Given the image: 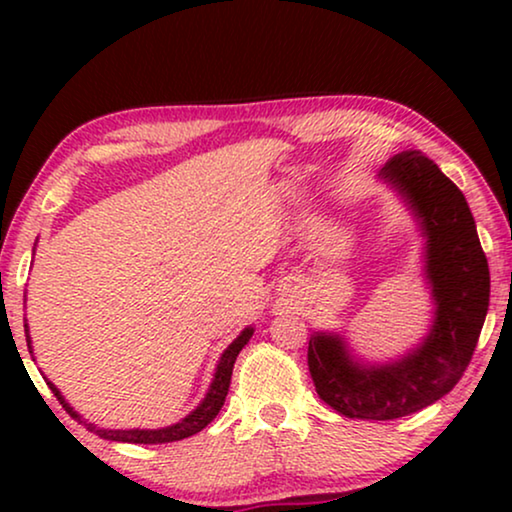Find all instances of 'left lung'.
<instances>
[{
	"label": "left lung",
	"mask_w": 512,
	"mask_h": 512,
	"mask_svg": "<svg viewBox=\"0 0 512 512\" xmlns=\"http://www.w3.org/2000/svg\"><path fill=\"white\" fill-rule=\"evenodd\" d=\"M419 219L436 319L419 347L384 366L352 359L345 338L314 333L307 366L319 398L352 419H398L450 394L471 363L489 307V268L464 193L419 151L382 167Z\"/></svg>",
	"instance_id": "obj_1"
}]
</instances>
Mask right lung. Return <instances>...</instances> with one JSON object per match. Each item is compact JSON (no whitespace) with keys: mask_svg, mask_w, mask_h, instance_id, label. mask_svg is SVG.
<instances>
[{"mask_svg":"<svg viewBox=\"0 0 512 512\" xmlns=\"http://www.w3.org/2000/svg\"><path fill=\"white\" fill-rule=\"evenodd\" d=\"M25 333H27V324H25ZM251 335H254V328H244V331L237 335V338L230 342L226 352L221 354L219 359V366H216V373H214V380L209 384V391L207 396L202 398V403L195 408L191 415L181 419V422L172 424V426H165V429H130V431H121V429H100V426L95 424H86L90 431L97 433V436L104 438V440H118V443H135V445H158V443H174V440H184L188 436H195V433L205 429V426L212 422V419L219 415V410L223 408V401H226L228 396V389H230V375H233V366H235V359L237 354L242 352V347L247 345ZM27 347H30V354H32V345H30V333H27ZM48 387L58 398L62 408H65L69 415L74 419H79L81 422V415L76 412L72 405H69L62 394L55 387L53 382H48Z\"/></svg>","mask_w":512,"mask_h":512,"instance_id":"add662e5","label":"right lung"}]
</instances>
